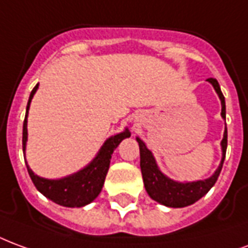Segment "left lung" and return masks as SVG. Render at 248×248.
<instances>
[{
  "mask_svg": "<svg viewBox=\"0 0 248 248\" xmlns=\"http://www.w3.org/2000/svg\"><path fill=\"white\" fill-rule=\"evenodd\" d=\"M213 84L214 90L218 93L222 104V112L220 115L226 119V103L225 96L220 91V87L217 82V79H207ZM137 142L140 146V168H141L142 181L145 185L146 193L149 194L152 200L157 201L158 203L165 205L168 207H185V206L193 205L194 202L202 198L207 191L214 186V184L219 177V173L223 166V161L226 157V148H227V128H225L223 139H222V161H220L216 173L206 180L194 182H177L162 173L156 164V160L152 155V152L146 148L144 142L137 137Z\"/></svg>",
  "mask_w": 248,
  "mask_h": 248,
  "instance_id": "obj_1",
  "label": "left lung"
}]
</instances>
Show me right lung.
Returning <instances> with one entry per match:
<instances>
[{
    "label": "right lung",
    "instance_id": "right-lung-1",
    "mask_svg": "<svg viewBox=\"0 0 248 248\" xmlns=\"http://www.w3.org/2000/svg\"><path fill=\"white\" fill-rule=\"evenodd\" d=\"M38 86L39 84L32 88L30 97H29L28 107H26V116H25V122H23L22 132L23 152L26 149V141H28L29 108H30V103H31L34 93L37 92ZM129 136H131V133L128 129H125L122 133H117L115 136L107 139L96 157L86 168H83L82 170L77 171L71 176L64 177L61 180H47V178H42V177L34 174L26 164L29 176H30L32 184L35 185L38 190L58 205L66 206V207L86 206L91 203L92 201L99 196V193L102 191L107 171L109 168V162H111L112 153L124 139Z\"/></svg>",
    "mask_w": 248,
    "mask_h": 248
}]
</instances>
